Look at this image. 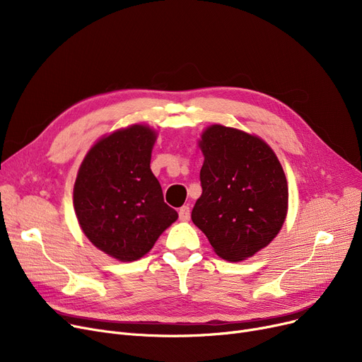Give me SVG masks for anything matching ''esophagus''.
Segmentation results:
<instances>
[{
    "instance_id": "obj_1",
    "label": "esophagus",
    "mask_w": 362,
    "mask_h": 362,
    "mask_svg": "<svg viewBox=\"0 0 362 362\" xmlns=\"http://www.w3.org/2000/svg\"><path fill=\"white\" fill-rule=\"evenodd\" d=\"M189 217H191V210H189L187 205H183L182 208H179V218L182 221H187Z\"/></svg>"
}]
</instances>
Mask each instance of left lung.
<instances>
[{
    "label": "left lung",
    "mask_w": 362,
    "mask_h": 362,
    "mask_svg": "<svg viewBox=\"0 0 362 362\" xmlns=\"http://www.w3.org/2000/svg\"><path fill=\"white\" fill-rule=\"evenodd\" d=\"M202 194L192 221L214 252L232 262L254 257L281 230L289 189L272 146L252 133L223 124L202 130Z\"/></svg>",
    "instance_id": "1"
}]
</instances>
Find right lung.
<instances>
[{
	"mask_svg": "<svg viewBox=\"0 0 362 362\" xmlns=\"http://www.w3.org/2000/svg\"><path fill=\"white\" fill-rule=\"evenodd\" d=\"M158 132L135 123L95 142L78 170L73 206L95 248L123 262L148 254L179 214L151 171Z\"/></svg>",
	"mask_w": 362,
	"mask_h": 362,
	"instance_id": "add662e5",
	"label": "right lung"
}]
</instances>
